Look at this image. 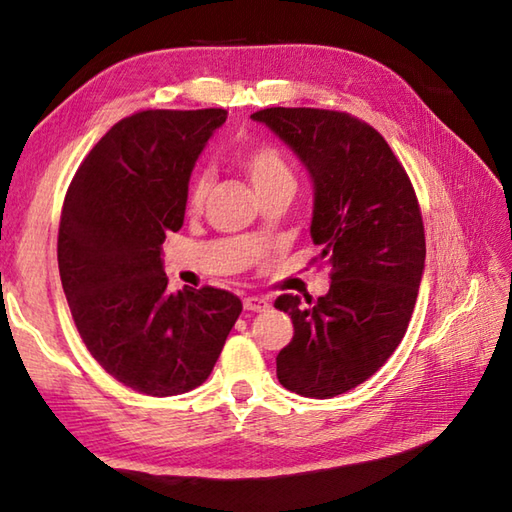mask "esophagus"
I'll use <instances>...</instances> for the list:
<instances>
[{
    "mask_svg": "<svg viewBox=\"0 0 512 512\" xmlns=\"http://www.w3.org/2000/svg\"><path fill=\"white\" fill-rule=\"evenodd\" d=\"M244 309L246 311H266L268 300L262 296H248V298H244Z\"/></svg>",
    "mask_w": 512,
    "mask_h": 512,
    "instance_id": "34e87169",
    "label": "esophagus"
}]
</instances>
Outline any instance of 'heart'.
Masks as SVG:
<instances>
[{"label":"heart","instance_id":"obj_1","mask_svg":"<svg viewBox=\"0 0 512 512\" xmlns=\"http://www.w3.org/2000/svg\"><path fill=\"white\" fill-rule=\"evenodd\" d=\"M237 162L246 171L250 183L255 185L257 194L268 192L277 187H296V176L293 169L280 149L275 144L259 142L248 144L237 151ZM207 192H210V173L205 169H196L187 180L185 189V207L189 212H198L205 205Z\"/></svg>","mask_w":512,"mask_h":512}]
</instances>
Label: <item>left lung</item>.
Masks as SVG:
<instances>
[{"label":"left lung","mask_w":512,"mask_h":512,"mask_svg":"<svg viewBox=\"0 0 512 512\" xmlns=\"http://www.w3.org/2000/svg\"><path fill=\"white\" fill-rule=\"evenodd\" d=\"M314 180L311 239L329 264V291L300 307L280 296L293 339L277 354L291 393L327 400L363 384L404 339L424 271V223L409 173L375 128L323 108L253 112Z\"/></svg>","instance_id":"obj_1"}]
</instances>
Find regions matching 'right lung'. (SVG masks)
<instances>
[{"label": "right lung", "instance_id": "right-lung-1", "mask_svg": "<svg viewBox=\"0 0 512 512\" xmlns=\"http://www.w3.org/2000/svg\"><path fill=\"white\" fill-rule=\"evenodd\" d=\"M223 108L140 110L92 146L67 187L58 268L69 311L99 366L167 397L210 377L241 300L225 289L167 293L162 241L185 219L194 162Z\"/></svg>", "mask_w": 512, "mask_h": 512}]
</instances>
